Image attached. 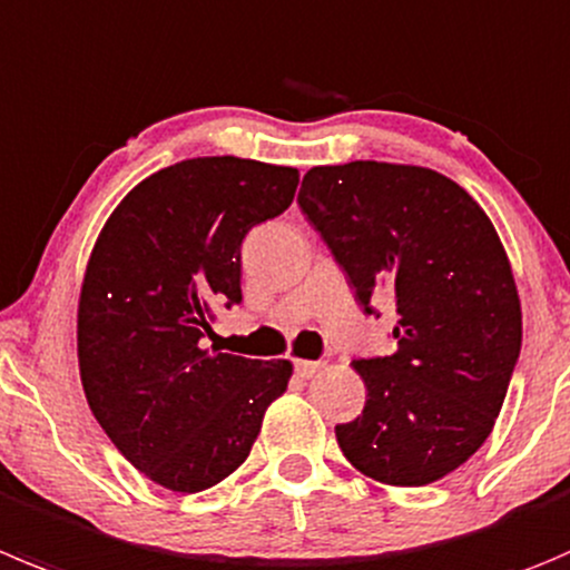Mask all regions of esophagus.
<instances>
[{"mask_svg":"<svg viewBox=\"0 0 570 570\" xmlns=\"http://www.w3.org/2000/svg\"><path fill=\"white\" fill-rule=\"evenodd\" d=\"M323 370V362H308V358H295V373L301 379H314Z\"/></svg>","mask_w":570,"mask_h":570,"instance_id":"1","label":"esophagus"}]
</instances>
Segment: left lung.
I'll list each match as a JSON object with an SVG mask.
<instances>
[{"instance_id":"8db88e82","label":"left lung","mask_w":570,"mask_h":570,"mask_svg":"<svg viewBox=\"0 0 570 570\" xmlns=\"http://www.w3.org/2000/svg\"><path fill=\"white\" fill-rule=\"evenodd\" d=\"M297 206L364 312L390 295L397 347L356 358L367 401L336 443L356 471L423 488L493 432L521 353V301L493 223L462 186L425 167H314Z\"/></svg>"}]
</instances>
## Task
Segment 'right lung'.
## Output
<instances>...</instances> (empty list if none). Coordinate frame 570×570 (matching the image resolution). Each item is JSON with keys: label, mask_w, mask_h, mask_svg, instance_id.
Masks as SVG:
<instances>
[{"label": "right lung", "mask_w": 570, "mask_h": 570, "mask_svg": "<svg viewBox=\"0 0 570 570\" xmlns=\"http://www.w3.org/2000/svg\"><path fill=\"white\" fill-rule=\"evenodd\" d=\"M297 169L189 158L116 206L88 258L77 358L88 406L136 471L200 493L250 454L286 358L206 347L217 308L242 303V239L292 206Z\"/></svg>", "instance_id": "obj_1"}]
</instances>
